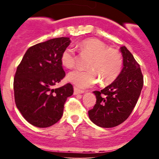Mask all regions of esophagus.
Here are the masks:
<instances>
[{
  "instance_id": "obj_1",
  "label": "esophagus",
  "mask_w": 159,
  "mask_h": 159,
  "mask_svg": "<svg viewBox=\"0 0 159 159\" xmlns=\"http://www.w3.org/2000/svg\"><path fill=\"white\" fill-rule=\"evenodd\" d=\"M84 93V90H79V89L76 88V87H74V94L75 95L81 94V93Z\"/></svg>"
}]
</instances>
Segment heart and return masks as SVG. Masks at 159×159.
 Segmentation results:
<instances>
[{"label":"heart","instance_id":"heart-1","mask_svg":"<svg viewBox=\"0 0 159 159\" xmlns=\"http://www.w3.org/2000/svg\"><path fill=\"white\" fill-rule=\"evenodd\" d=\"M78 48L91 56L87 63V70L75 69L67 75L66 79L79 88H87L98 83L99 78L102 84H107L119 75L123 61L119 52L96 38H88L80 42ZM61 62L63 66L72 68L75 66L73 49L66 48L61 54ZM98 77L97 78V77Z\"/></svg>","mask_w":159,"mask_h":159}]
</instances>
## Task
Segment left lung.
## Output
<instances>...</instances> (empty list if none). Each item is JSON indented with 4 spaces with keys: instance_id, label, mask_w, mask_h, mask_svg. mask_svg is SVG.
<instances>
[{
    "instance_id": "8db88e82",
    "label": "left lung",
    "mask_w": 159,
    "mask_h": 159,
    "mask_svg": "<svg viewBox=\"0 0 159 159\" xmlns=\"http://www.w3.org/2000/svg\"><path fill=\"white\" fill-rule=\"evenodd\" d=\"M123 69L111 84L101 91H93L96 103L88 111L96 125L112 128L123 123L132 112L143 85L140 65L125 46L120 47Z\"/></svg>"
}]
</instances>
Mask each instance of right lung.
<instances>
[{
  "instance_id": "obj_1",
  "label": "right lung",
  "mask_w": 159,
  "mask_h": 159,
  "mask_svg": "<svg viewBox=\"0 0 159 159\" xmlns=\"http://www.w3.org/2000/svg\"><path fill=\"white\" fill-rule=\"evenodd\" d=\"M70 43L69 38L59 37L33 45L17 67L13 84L16 107L34 126L46 128L57 123L66 98L73 94L71 84L53 88L66 75L61 57Z\"/></svg>"
}]
</instances>
